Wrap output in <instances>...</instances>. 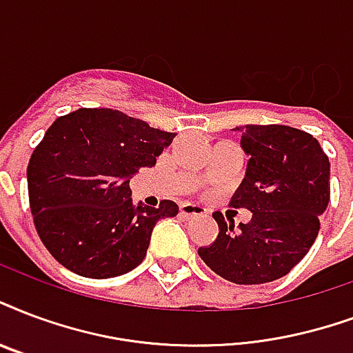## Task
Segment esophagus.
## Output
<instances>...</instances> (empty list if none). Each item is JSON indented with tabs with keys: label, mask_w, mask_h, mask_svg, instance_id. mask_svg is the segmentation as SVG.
<instances>
[{
	"label": "esophagus",
	"mask_w": 353,
	"mask_h": 353,
	"mask_svg": "<svg viewBox=\"0 0 353 353\" xmlns=\"http://www.w3.org/2000/svg\"><path fill=\"white\" fill-rule=\"evenodd\" d=\"M179 212H181L183 219L188 220V219H196V216H203V214H205V209L200 205H194V203H183Z\"/></svg>",
	"instance_id": "esophagus-1"
}]
</instances>
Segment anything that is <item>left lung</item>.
Returning a JSON list of instances; mask_svg holds the SVG:
<instances>
[{"instance_id": "8db88e82", "label": "left lung", "mask_w": 353, "mask_h": 353, "mask_svg": "<svg viewBox=\"0 0 353 353\" xmlns=\"http://www.w3.org/2000/svg\"><path fill=\"white\" fill-rule=\"evenodd\" d=\"M248 155L231 205L252 212L248 224L212 216L216 241L198 248L203 263L236 285L283 278L305 257L330 203V161L313 134L289 125H239Z\"/></svg>"}]
</instances>
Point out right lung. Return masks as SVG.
I'll return each mask as SVG.
<instances>
[{
	"label": "right lung",
	"instance_id": "right-lung-1",
	"mask_svg": "<svg viewBox=\"0 0 353 353\" xmlns=\"http://www.w3.org/2000/svg\"><path fill=\"white\" fill-rule=\"evenodd\" d=\"M174 137L114 109H77L51 123L27 166V188L40 241L61 265L94 279L141 265L155 224L179 207L133 203L129 179L155 166Z\"/></svg>",
	"mask_w": 353,
	"mask_h": 353
}]
</instances>
